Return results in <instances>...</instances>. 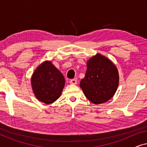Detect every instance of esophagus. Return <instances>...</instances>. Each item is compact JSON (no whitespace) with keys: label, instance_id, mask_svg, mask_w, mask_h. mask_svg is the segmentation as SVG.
Instances as JSON below:
<instances>
[{"label":"esophagus","instance_id":"obj_1","mask_svg":"<svg viewBox=\"0 0 147 147\" xmlns=\"http://www.w3.org/2000/svg\"><path fill=\"white\" fill-rule=\"evenodd\" d=\"M77 80L76 79H72L69 81V83L71 84H74V85H76V84H77Z\"/></svg>","mask_w":147,"mask_h":147}]
</instances>
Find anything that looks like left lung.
<instances>
[{
  "label": "left lung",
  "instance_id": "8db88e82",
  "mask_svg": "<svg viewBox=\"0 0 147 147\" xmlns=\"http://www.w3.org/2000/svg\"><path fill=\"white\" fill-rule=\"evenodd\" d=\"M119 76L117 68L108 58L97 54L87 62L86 75L80 86L92 103L107 102L117 90Z\"/></svg>",
  "mask_w": 147,
  "mask_h": 147
}]
</instances>
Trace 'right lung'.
I'll list each match as a JSON object with an SVG mask.
<instances>
[{
  "label": "right lung",
  "mask_w": 147,
  "mask_h": 147,
  "mask_svg": "<svg viewBox=\"0 0 147 147\" xmlns=\"http://www.w3.org/2000/svg\"><path fill=\"white\" fill-rule=\"evenodd\" d=\"M31 85L38 100L45 104H51L61 95L65 78L51 61H45L33 73Z\"/></svg>",
  "instance_id": "1"
}]
</instances>
